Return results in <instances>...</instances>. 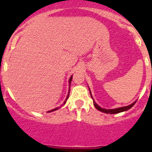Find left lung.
<instances>
[{
    "instance_id": "left-lung-1",
    "label": "left lung",
    "mask_w": 152,
    "mask_h": 152,
    "mask_svg": "<svg viewBox=\"0 0 152 152\" xmlns=\"http://www.w3.org/2000/svg\"><path fill=\"white\" fill-rule=\"evenodd\" d=\"M90 94H91V91H90ZM91 97H92V96H91ZM92 99H93V97H92ZM93 100H94V99H93ZM135 103V102H134L133 103H132L131 105H129V106H127V107H120V108H116V109H113V110H107V109H103V108H101L100 107H99V106H98L97 104L95 103L94 100V107H96V109H97L98 110L101 111V112H103V113H110V114L119 113L123 112V111L128 110H129L130 108H132V107H133Z\"/></svg>"
}]
</instances>
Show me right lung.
Segmentation results:
<instances>
[{
	"label": "right lung",
	"instance_id": "add662e5",
	"mask_svg": "<svg viewBox=\"0 0 152 152\" xmlns=\"http://www.w3.org/2000/svg\"><path fill=\"white\" fill-rule=\"evenodd\" d=\"M72 76L71 77H70V79H69V83H70V84H71V81H72ZM68 96H69V94H68V96H67V98H66V100H67V99H68ZM66 100H65V101L64 102V103H66ZM58 107L57 108H55L54 110H51V111H49V112H52V111H55V110H58Z\"/></svg>",
	"mask_w": 152,
	"mask_h": 152
}]
</instances>
